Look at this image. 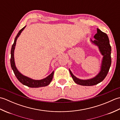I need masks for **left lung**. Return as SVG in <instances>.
<instances>
[{"mask_svg":"<svg viewBox=\"0 0 120 120\" xmlns=\"http://www.w3.org/2000/svg\"><path fill=\"white\" fill-rule=\"evenodd\" d=\"M94 38L95 39L94 40H90V42L98 47L101 54L103 56L100 70L98 74L94 77L88 79H81L76 77L69 68L70 74L73 80L78 85L85 86H91L97 85L105 79L110 68L111 64V47L109 43L108 35L105 33L101 31V30L97 28V34L94 35Z\"/></svg>","mask_w":120,"mask_h":120,"instance_id":"obj_1","label":"left lung"}]
</instances>
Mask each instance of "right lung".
<instances>
[{
    "label": "right lung",
    "mask_w": 120,
    "mask_h": 120,
    "mask_svg": "<svg viewBox=\"0 0 120 120\" xmlns=\"http://www.w3.org/2000/svg\"><path fill=\"white\" fill-rule=\"evenodd\" d=\"M26 27V26H25L24 27L22 28L19 32V33H18L14 39L13 44L12 46L11 50V59H10V63H11L12 69L13 71L14 74L17 78V79L25 86H26L30 88H40L43 87V86H47L48 85H49V84L50 83V82L52 79L53 76V74H54V71H53L52 73L48 76H47L46 77L40 80H35L31 78L28 77H27V76H26L24 75L23 74H22L18 70L16 67V65H15L14 60V50L15 48V46H16V41L18 38L19 37V35H21L22 32L23 31Z\"/></svg>",
    "instance_id": "1"
}]
</instances>
